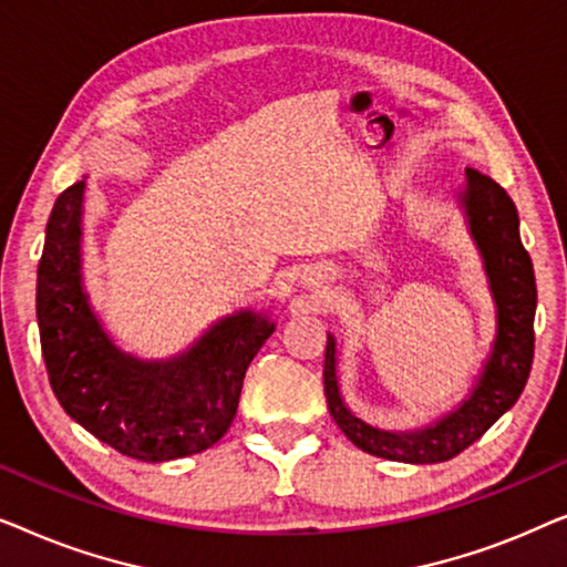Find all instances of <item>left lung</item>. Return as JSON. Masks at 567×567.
I'll use <instances>...</instances> for the list:
<instances>
[{"mask_svg": "<svg viewBox=\"0 0 567 567\" xmlns=\"http://www.w3.org/2000/svg\"><path fill=\"white\" fill-rule=\"evenodd\" d=\"M467 214L470 231L485 260V274L495 299V343L483 374L472 386L470 398L454 413H449L421 431L392 433L363 423L346 408L338 390V348L328 336L324 348V398L332 421L361 452L384 456L392 462L436 464L456 456L475 444L498 417L514 408L524 392L534 359V309L537 284L529 252L518 237V214L514 200L493 177L467 167V188L460 196Z\"/></svg>", "mask_w": 567, "mask_h": 567, "instance_id": "1", "label": "left lung"}]
</instances>
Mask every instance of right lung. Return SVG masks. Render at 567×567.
<instances>
[{
  "label": "right lung",
  "instance_id": "obj_1",
  "mask_svg": "<svg viewBox=\"0 0 567 567\" xmlns=\"http://www.w3.org/2000/svg\"><path fill=\"white\" fill-rule=\"evenodd\" d=\"M82 198L84 181L56 198L38 262L35 312L51 390L69 417L131 460L204 452L229 431L245 371L276 324L243 309L169 361L123 353L82 286Z\"/></svg>",
  "mask_w": 567,
  "mask_h": 567
}]
</instances>
